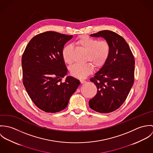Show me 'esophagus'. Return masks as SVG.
Masks as SVG:
<instances>
[{"label": "esophagus", "instance_id": "1", "mask_svg": "<svg viewBox=\"0 0 153 153\" xmlns=\"http://www.w3.org/2000/svg\"><path fill=\"white\" fill-rule=\"evenodd\" d=\"M80 82H81V84H84V83L86 82V81L81 79V80H80Z\"/></svg>", "mask_w": 153, "mask_h": 153}]
</instances>
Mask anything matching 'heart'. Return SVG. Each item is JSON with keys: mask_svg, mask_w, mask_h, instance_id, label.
<instances>
[{"mask_svg": "<svg viewBox=\"0 0 153 153\" xmlns=\"http://www.w3.org/2000/svg\"><path fill=\"white\" fill-rule=\"evenodd\" d=\"M76 44L87 51L86 61H89L96 68L104 65L109 57L111 46L105 40L98 41L97 39L84 35L76 41ZM71 46L68 45L63 49L62 52V58L68 64H71L72 62L71 57ZM92 64H75L71 66L70 73L75 77L84 78L93 71L94 68Z\"/></svg>", "mask_w": 153, "mask_h": 153, "instance_id": "1", "label": "heart"}]
</instances>
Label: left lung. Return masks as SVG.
Instances as JSON below:
<instances>
[{
    "label": "left lung",
    "instance_id": "8db88e82",
    "mask_svg": "<svg viewBox=\"0 0 153 153\" xmlns=\"http://www.w3.org/2000/svg\"><path fill=\"white\" fill-rule=\"evenodd\" d=\"M91 36L104 38L109 42L111 52L104 65L90 79L97 92L89 101V106L97 112L109 113L121 107L133 85L134 57L125 39L114 32L104 30Z\"/></svg>",
    "mask_w": 153,
    "mask_h": 153
}]
</instances>
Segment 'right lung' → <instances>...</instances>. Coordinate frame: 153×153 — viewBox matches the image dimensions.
I'll return each mask as SVG.
<instances>
[{
	"mask_svg": "<svg viewBox=\"0 0 153 153\" xmlns=\"http://www.w3.org/2000/svg\"><path fill=\"white\" fill-rule=\"evenodd\" d=\"M72 35L47 31L35 36L22 55L23 84L29 97L39 109L57 112L65 109L80 84L68 76L62 52Z\"/></svg>",
	"mask_w": 153,
	"mask_h": 153,
	"instance_id": "obj_1",
	"label": "right lung"
}]
</instances>
